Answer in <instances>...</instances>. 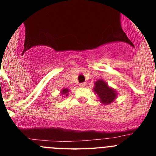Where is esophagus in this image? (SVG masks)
I'll return each mask as SVG.
<instances>
[{
    "label": "esophagus",
    "instance_id": "esophagus-1",
    "mask_svg": "<svg viewBox=\"0 0 156 156\" xmlns=\"http://www.w3.org/2000/svg\"><path fill=\"white\" fill-rule=\"evenodd\" d=\"M86 83H80V86L81 87H86Z\"/></svg>",
    "mask_w": 156,
    "mask_h": 156
}]
</instances>
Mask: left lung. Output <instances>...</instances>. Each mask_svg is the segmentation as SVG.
Returning <instances> with one entry per match:
<instances>
[{"mask_svg": "<svg viewBox=\"0 0 156 156\" xmlns=\"http://www.w3.org/2000/svg\"><path fill=\"white\" fill-rule=\"evenodd\" d=\"M94 84V90L98 95L101 103L104 105H108L115 100L116 98V93L115 90L110 88L105 82L100 80L95 83Z\"/></svg>", "mask_w": 156, "mask_h": 156, "instance_id": "8db88e82", "label": "left lung"}]
</instances>
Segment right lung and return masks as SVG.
I'll return each mask as SVG.
<instances>
[{
  "mask_svg": "<svg viewBox=\"0 0 156 156\" xmlns=\"http://www.w3.org/2000/svg\"><path fill=\"white\" fill-rule=\"evenodd\" d=\"M68 92H69V89L66 88V89H63V90H62L61 93L63 94H66V96H67V95H68Z\"/></svg>",
  "mask_w": 156,
  "mask_h": 156,
  "instance_id": "right-lung-1",
  "label": "right lung"
}]
</instances>
